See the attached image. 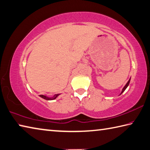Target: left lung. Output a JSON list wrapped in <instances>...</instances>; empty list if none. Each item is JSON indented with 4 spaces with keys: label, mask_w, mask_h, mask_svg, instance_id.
<instances>
[{
    "label": "left lung",
    "mask_w": 150,
    "mask_h": 150,
    "mask_svg": "<svg viewBox=\"0 0 150 150\" xmlns=\"http://www.w3.org/2000/svg\"><path fill=\"white\" fill-rule=\"evenodd\" d=\"M130 79L129 80V81H128V82H127V83L126 84V85H125V86H124V88H122V92H121V94L122 93V92H123L125 91V89H126L127 88V86H129V83H130Z\"/></svg>",
    "instance_id": "obj_1"
}]
</instances>
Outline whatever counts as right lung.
<instances>
[{"label": "right lung", "instance_id": "right-lung-1", "mask_svg": "<svg viewBox=\"0 0 150 150\" xmlns=\"http://www.w3.org/2000/svg\"><path fill=\"white\" fill-rule=\"evenodd\" d=\"M58 95H59V94H55L52 98H48V97H47V96H43V95H40V96L41 97V98H42L47 100H54L55 98H56V97L58 96Z\"/></svg>", "mask_w": 150, "mask_h": 150}]
</instances>
